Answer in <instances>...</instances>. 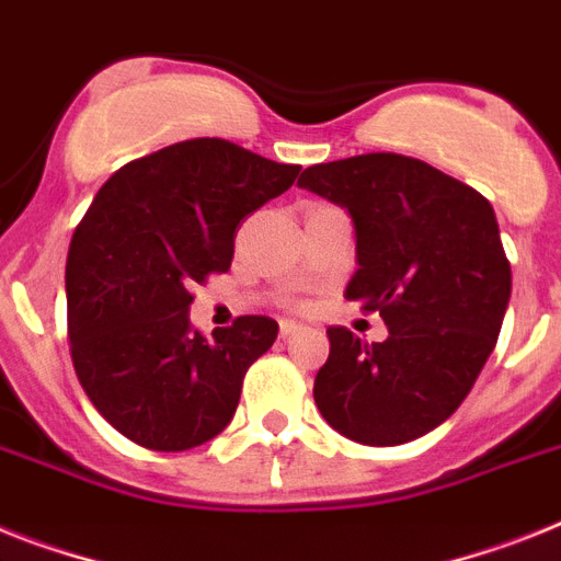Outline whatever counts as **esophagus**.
I'll return each instance as SVG.
<instances>
[{
	"instance_id": "obj_1",
	"label": "esophagus",
	"mask_w": 561,
	"mask_h": 561,
	"mask_svg": "<svg viewBox=\"0 0 561 561\" xmlns=\"http://www.w3.org/2000/svg\"><path fill=\"white\" fill-rule=\"evenodd\" d=\"M299 331H302V324L290 322V319H285V322H279V336H282V339L296 336V333H299Z\"/></svg>"
}]
</instances>
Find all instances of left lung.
Wrapping results in <instances>:
<instances>
[{
  "label": "left lung",
  "instance_id": "1",
  "mask_svg": "<svg viewBox=\"0 0 561 561\" xmlns=\"http://www.w3.org/2000/svg\"><path fill=\"white\" fill-rule=\"evenodd\" d=\"M296 185L347 210L359 267L345 296L388 324L374 345L328 328L331 356L313 382L319 413L362 445L419 439L468 397L511 302L491 202L399 153L313 164Z\"/></svg>",
  "mask_w": 561,
  "mask_h": 561
}]
</instances>
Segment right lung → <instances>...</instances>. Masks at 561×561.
Wrapping results in <instances>:
<instances>
[{
  "label": "right lung",
  "mask_w": 561,
  "mask_h": 561,
  "mask_svg": "<svg viewBox=\"0 0 561 561\" xmlns=\"http://www.w3.org/2000/svg\"><path fill=\"white\" fill-rule=\"evenodd\" d=\"M296 176L299 164L187 139L99 187L70 239L68 333L84 393L122 436L171 454L230 425L244 374L279 324L239 317L205 339L191 324V285L228 271L244 219Z\"/></svg>",
  "instance_id": "right-lung-1"
}]
</instances>
